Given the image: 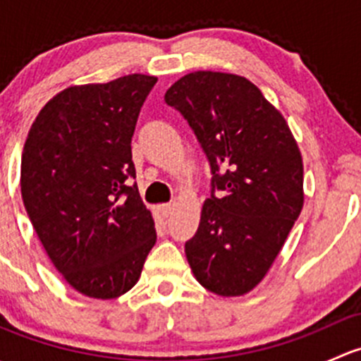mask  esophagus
Here are the masks:
<instances>
[{"mask_svg": "<svg viewBox=\"0 0 361 361\" xmlns=\"http://www.w3.org/2000/svg\"><path fill=\"white\" fill-rule=\"evenodd\" d=\"M159 211H160V214H162V216H169L171 213H173L174 211V202H166V204H160L159 206Z\"/></svg>", "mask_w": 361, "mask_h": 361, "instance_id": "34e87169", "label": "esophagus"}]
</instances>
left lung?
Instances as JSON below:
<instances>
[{
  "label": "left lung",
  "mask_w": 361,
  "mask_h": 361,
  "mask_svg": "<svg viewBox=\"0 0 361 361\" xmlns=\"http://www.w3.org/2000/svg\"><path fill=\"white\" fill-rule=\"evenodd\" d=\"M164 101L187 120L211 173V195L185 253L195 279L224 297L267 274L304 204L302 157L288 123L245 76L195 71Z\"/></svg>",
  "instance_id": "8db88e82"
}]
</instances>
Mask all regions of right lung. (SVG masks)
Wrapping results in <instances>:
<instances>
[{
  "instance_id": "obj_1",
  "label": "right lung",
  "mask_w": 361,
  "mask_h": 361,
  "mask_svg": "<svg viewBox=\"0 0 361 361\" xmlns=\"http://www.w3.org/2000/svg\"><path fill=\"white\" fill-rule=\"evenodd\" d=\"M155 76L69 87L25 140L20 192L57 271L80 293L115 298L140 279L157 241L140 197L130 141Z\"/></svg>"
}]
</instances>
